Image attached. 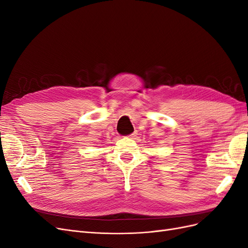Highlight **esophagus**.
<instances>
[{
  "label": "esophagus",
  "mask_w": 248,
  "mask_h": 248,
  "mask_svg": "<svg viewBox=\"0 0 248 248\" xmlns=\"http://www.w3.org/2000/svg\"><path fill=\"white\" fill-rule=\"evenodd\" d=\"M137 136H138V132H137V131H134V132H132L131 134H129L128 137H129L130 139H134V138H136Z\"/></svg>",
  "instance_id": "34e87169"
}]
</instances>
